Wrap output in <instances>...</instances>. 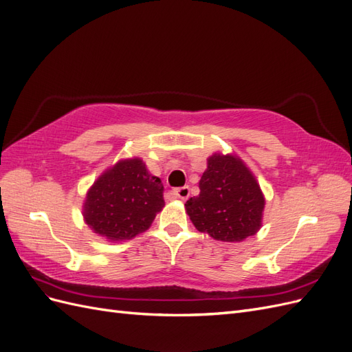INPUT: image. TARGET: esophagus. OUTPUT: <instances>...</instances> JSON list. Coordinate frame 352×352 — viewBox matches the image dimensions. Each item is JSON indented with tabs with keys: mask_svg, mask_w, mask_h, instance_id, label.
Listing matches in <instances>:
<instances>
[{
	"mask_svg": "<svg viewBox=\"0 0 352 352\" xmlns=\"http://www.w3.org/2000/svg\"><path fill=\"white\" fill-rule=\"evenodd\" d=\"M189 186H182V188H176L173 189V195L179 199H188L189 198Z\"/></svg>",
	"mask_w": 352,
	"mask_h": 352,
	"instance_id": "34e87169",
	"label": "esophagus"
}]
</instances>
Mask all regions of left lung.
<instances>
[{
	"mask_svg": "<svg viewBox=\"0 0 352 352\" xmlns=\"http://www.w3.org/2000/svg\"><path fill=\"white\" fill-rule=\"evenodd\" d=\"M264 195L250 168L236 155L212 154L199 180V195L186 212L199 232L223 242H241L261 228Z\"/></svg>",
	"mask_w": 352,
	"mask_h": 352,
	"instance_id": "1",
	"label": "left lung"
}]
</instances>
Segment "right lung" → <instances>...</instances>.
<instances>
[{
    "label": "right lung",
    "instance_id": "1",
    "mask_svg": "<svg viewBox=\"0 0 352 352\" xmlns=\"http://www.w3.org/2000/svg\"><path fill=\"white\" fill-rule=\"evenodd\" d=\"M163 184L141 158L120 160L95 180L83 204V219L110 241L135 238L151 226L164 207Z\"/></svg>",
    "mask_w": 352,
    "mask_h": 352
}]
</instances>
